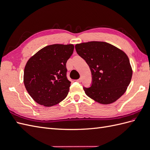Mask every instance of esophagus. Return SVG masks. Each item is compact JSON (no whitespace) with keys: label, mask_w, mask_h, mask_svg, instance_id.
I'll use <instances>...</instances> for the list:
<instances>
[{"label":"esophagus","mask_w":150,"mask_h":150,"mask_svg":"<svg viewBox=\"0 0 150 150\" xmlns=\"http://www.w3.org/2000/svg\"><path fill=\"white\" fill-rule=\"evenodd\" d=\"M81 81H82V79H81V78H79V79L77 80V81H78V83H81Z\"/></svg>","instance_id":"obj_1"}]
</instances>
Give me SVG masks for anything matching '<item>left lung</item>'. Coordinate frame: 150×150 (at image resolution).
I'll return each mask as SVG.
<instances>
[{
    "label": "left lung",
    "instance_id": "8db88e82",
    "mask_svg": "<svg viewBox=\"0 0 150 150\" xmlns=\"http://www.w3.org/2000/svg\"><path fill=\"white\" fill-rule=\"evenodd\" d=\"M75 48L91 72V86L83 88L86 94L103 104L117 100L125 93L133 74L126 53L110 44L100 41L78 44Z\"/></svg>",
    "mask_w": 150,
    "mask_h": 150
}]
</instances>
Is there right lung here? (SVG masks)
Returning <instances> with one entry per match:
<instances>
[{
	"mask_svg": "<svg viewBox=\"0 0 150 150\" xmlns=\"http://www.w3.org/2000/svg\"><path fill=\"white\" fill-rule=\"evenodd\" d=\"M74 48L73 44L49 45L27 62L24 83L36 103L50 107L66 98L71 86L66 76V62Z\"/></svg>",
	"mask_w": 150,
	"mask_h": 150,
	"instance_id": "add662e5",
	"label": "right lung"
}]
</instances>
